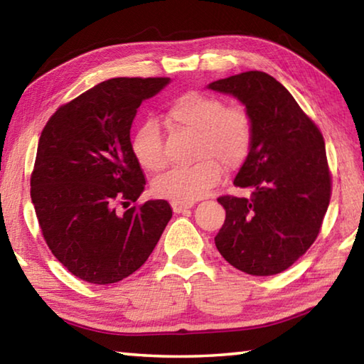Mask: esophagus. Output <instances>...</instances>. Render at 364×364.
<instances>
[{"label": "esophagus", "mask_w": 364, "mask_h": 364, "mask_svg": "<svg viewBox=\"0 0 364 364\" xmlns=\"http://www.w3.org/2000/svg\"><path fill=\"white\" fill-rule=\"evenodd\" d=\"M193 205H194L193 202H176V200L171 202V208H173L175 213H181L184 210H188V208H191Z\"/></svg>", "instance_id": "obj_1"}]
</instances>
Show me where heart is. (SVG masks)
<instances>
[{"label": "heart", "instance_id": "1", "mask_svg": "<svg viewBox=\"0 0 364 364\" xmlns=\"http://www.w3.org/2000/svg\"><path fill=\"white\" fill-rule=\"evenodd\" d=\"M167 117L176 127L196 133L193 156L186 167L159 176L152 191L159 197L193 202L205 196L221 178V165L236 170L245 162L254 143V123L241 106H226L217 96L188 91L170 102ZM132 151L147 171L165 167L162 133L154 120H146L132 136Z\"/></svg>", "mask_w": 364, "mask_h": 364}]
</instances>
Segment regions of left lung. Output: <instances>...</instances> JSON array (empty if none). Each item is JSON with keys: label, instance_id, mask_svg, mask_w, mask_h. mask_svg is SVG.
<instances>
[{"label": "left lung", "instance_id": "obj_1", "mask_svg": "<svg viewBox=\"0 0 364 364\" xmlns=\"http://www.w3.org/2000/svg\"><path fill=\"white\" fill-rule=\"evenodd\" d=\"M208 88L237 97L254 123L252 149L234 180L250 197H218L226 218L215 245L244 273L278 274L311 247L328 210L332 180L323 134L268 73H237Z\"/></svg>", "mask_w": 364, "mask_h": 364}]
</instances>
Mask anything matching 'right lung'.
Instances as JSON below:
<instances>
[{
	"mask_svg": "<svg viewBox=\"0 0 364 364\" xmlns=\"http://www.w3.org/2000/svg\"><path fill=\"white\" fill-rule=\"evenodd\" d=\"M170 82L110 78L63 104L43 128L30 196L49 250L73 276L114 284L141 268L171 218L167 200L134 204L144 191L130 128L136 109Z\"/></svg>",
	"mask_w": 364,
	"mask_h": 364,
	"instance_id": "add662e5",
	"label": "right lung"
}]
</instances>
